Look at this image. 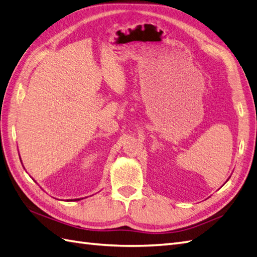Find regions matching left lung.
<instances>
[{
  "instance_id": "obj_1",
  "label": "left lung",
  "mask_w": 257,
  "mask_h": 257,
  "mask_svg": "<svg viewBox=\"0 0 257 257\" xmlns=\"http://www.w3.org/2000/svg\"><path fill=\"white\" fill-rule=\"evenodd\" d=\"M229 178H230V177H229ZM227 181H228V180H227ZM227 181H226V182H227ZM226 182H224V183H226Z\"/></svg>"
}]
</instances>
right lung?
Returning <instances> with one entry per match:
<instances>
[{
  "instance_id": "1",
  "label": "right lung",
  "mask_w": 257,
  "mask_h": 257,
  "mask_svg": "<svg viewBox=\"0 0 257 257\" xmlns=\"http://www.w3.org/2000/svg\"><path fill=\"white\" fill-rule=\"evenodd\" d=\"M20 159H21V157H20ZM80 199H83V198H75V199H67L66 202H76V201H80Z\"/></svg>"
}]
</instances>
